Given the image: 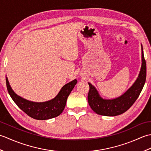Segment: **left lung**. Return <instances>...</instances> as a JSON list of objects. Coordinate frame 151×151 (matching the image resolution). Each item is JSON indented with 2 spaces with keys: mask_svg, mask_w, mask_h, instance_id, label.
<instances>
[{
  "mask_svg": "<svg viewBox=\"0 0 151 151\" xmlns=\"http://www.w3.org/2000/svg\"><path fill=\"white\" fill-rule=\"evenodd\" d=\"M142 64L138 77L132 87L121 97L111 100L102 99L94 86L88 83L89 86L88 95V103L96 114L105 116H116L127 111L137 100L145 83L147 75L146 62L142 45Z\"/></svg>",
  "mask_w": 151,
  "mask_h": 151,
  "instance_id": "obj_1",
  "label": "left lung"
}]
</instances>
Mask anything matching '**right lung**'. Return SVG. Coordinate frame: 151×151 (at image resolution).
Here are the masks:
<instances>
[{"mask_svg":"<svg viewBox=\"0 0 151 151\" xmlns=\"http://www.w3.org/2000/svg\"><path fill=\"white\" fill-rule=\"evenodd\" d=\"M6 82L8 91L15 103L28 116L37 120L49 119L62 114L65 108L67 97L77 83L76 79L67 83L52 100L45 102H34L26 100L15 94L9 84L7 77H6Z\"/></svg>","mask_w":151,"mask_h":151,"instance_id":"obj_1","label":"right lung"}]
</instances>
